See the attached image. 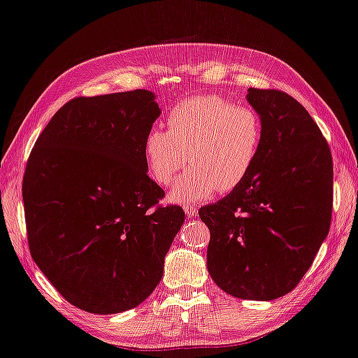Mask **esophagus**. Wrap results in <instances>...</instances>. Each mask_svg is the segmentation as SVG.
I'll return each instance as SVG.
<instances>
[{
  "mask_svg": "<svg viewBox=\"0 0 358 358\" xmlns=\"http://www.w3.org/2000/svg\"><path fill=\"white\" fill-rule=\"evenodd\" d=\"M184 210H185V215H187L188 218H196V217H198V207H194V206H185Z\"/></svg>",
  "mask_w": 358,
  "mask_h": 358,
  "instance_id": "esophagus-1",
  "label": "esophagus"
}]
</instances>
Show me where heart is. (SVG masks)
Here are the masks:
<instances>
[{"mask_svg":"<svg viewBox=\"0 0 358 358\" xmlns=\"http://www.w3.org/2000/svg\"><path fill=\"white\" fill-rule=\"evenodd\" d=\"M168 131L151 127L143 138V157L150 178L168 185L187 164L170 193L174 202L194 204L220 192L237 188L259 157L263 127L252 107L232 104L218 95L180 101L166 118Z\"/></svg>","mask_w":358,"mask_h":358,"instance_id":"b5f03b06","label":"heart"}]
</instances>
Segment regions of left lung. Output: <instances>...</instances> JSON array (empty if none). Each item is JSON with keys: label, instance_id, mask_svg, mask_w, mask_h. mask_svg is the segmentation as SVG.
Returning a JSON list of instances; mask_svg holds the SVG:
<instances>
[{"label": "left lung", "instance_id": "8db88e82", "mask_svg": "<svg viewBox=\"0 0 358 358\" xmlns=\"http://www.w3.org/2000/svg\"><path fill=\"white\" fill-rule=\"evenodd\" d=\"M263 138L251 173L199 210L210 231L207 269L235 298L273 301L299 284L327 237L334 166L304 106L280 90L248 89Z\"/></svg>", "mask_w": 358, "mask_h": 358}]
</instances>
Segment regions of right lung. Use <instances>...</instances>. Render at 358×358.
I'll return each mask as SVG.
<instances>
[{
	"mask_svg": "<svg viewBox=\"0 0 358 358\" xmlns=\"http://www.w3.org/2000/svg\"><path fill=\"white\" fill-rule=\"evenodd\" d=\"M159 115L150 90L74 98L29 154L22 192L31 255L85 312L141 304L184 224V210L162 206L165 192L146 173L143 138Z\"/></svg>",
	"mask_w": 358,
	"mask_h": 358,
	"instance_id": "add662e5",
	"label": "right lung"
}]
</instances>
